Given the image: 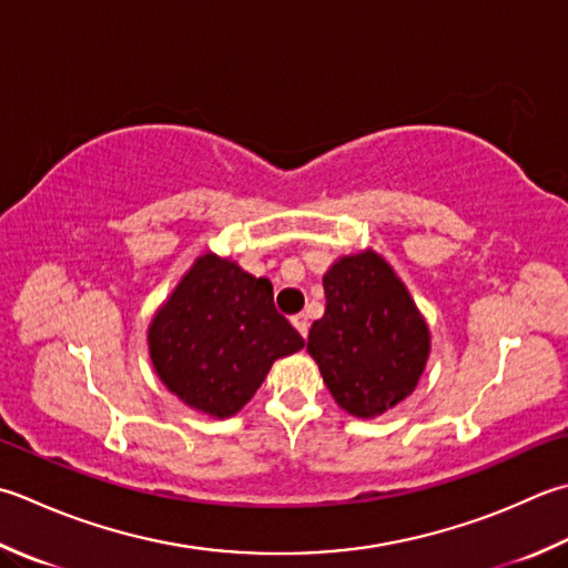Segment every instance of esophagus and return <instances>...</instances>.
Segmentation results:
<instances>
[{"instance_id":"34e87169","label":"esophagus","mask_w":568,"mask_h":568,"mask_svg":"<svg viewBox=\"0 0 568 568\" xmlns=\"http://www.w3.org/2000/svg\"><path fill=\"white\" fill-rule=\"evenodd\" d=\"M291 320H293V325H295V329L300 332V335L307 337V329H310V320H307V315H305V313H297V315H293Z\"/></svg>"}]
</instances>
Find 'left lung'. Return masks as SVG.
<instances>
[{"label": "left lung", "instance_id": "8db88e82", "mask_svg": "<svg viewBox=\"0 0 568 568\" xmlns=\"http://www.w3.org/2000/svg\"><path fill=\"white\" fill-rule=\"evenodd\" d=\"M325 315L313 322L307 352L335 402L372 418L414 392L430 337L424 317L382 255H347L322 277Z\"/></svg>", "mask_w": 568, "mask_h": 568}]
</instances>
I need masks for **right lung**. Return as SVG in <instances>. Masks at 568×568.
Wrapping results in <instances>:
<instances>
[{
	"instance_id": "right-lung-1",
	"label": "right lung",
	"mask_w": 568,
	"mask_h": 568,
	"mask_svg": "<svg viewBox=\"0 0 568 568\" xmlns=\"http://www.w3.org/2000/svg\"><path fill=\"white\" fill-rule=\"evenodd\" d=\"M160 379L186 406L226 418L248 402L277 357L305 339L273 305L268 277L202 255L150 325Z\"/></svg>"
}]
</instances>
